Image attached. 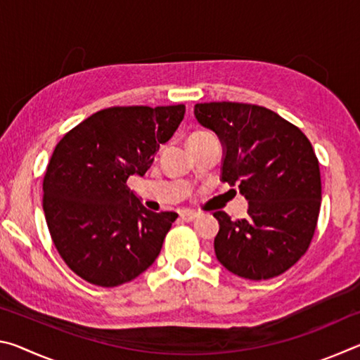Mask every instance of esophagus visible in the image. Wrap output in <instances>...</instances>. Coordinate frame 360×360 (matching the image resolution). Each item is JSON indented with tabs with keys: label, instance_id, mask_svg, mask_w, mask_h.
<instances>
[{
	"label": "esophagus",
	"instance_id": "34e87169",
	"mask_svg": "<svg viewBox=\"0 0 360 360\" xmlns=\"http://www.w3.org/2000/svg\"><path fill=\"white\" fill-rule=\"evenodd\" d=\"M179 216H181L182 221H186V222H192V221H195V219H197V212H192V211H182Z\"/></svg>",
	"mask_w": 360,
	"mask_h": 360
}]
</instances>
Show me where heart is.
<instances>
[{
    "instance_id": "b5f03b06",
    "label": "heart",
    "mask_w": 360,
    "mask_h": 360,
    "mask_svg": "<svg viewBox=\"0 0 360 360\" xmlns=\"http://www.w3.org/2000/svg\"><path fill=\"white\" fill-rule=\"evenodd\" d=\"M202 135H208L206 131H198V133H193V135L191 138H195V136H202Z\"/></svg>"
}]
</instances>
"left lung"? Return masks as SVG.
Returning <instances> with one entry per match:
<instances>
[{
  "label": "left lung",
  "mask_w": 360,
  "mask_h": 360,
  "mask_svg": "<svg viewBox=\"0 0 360 360\" xmlns=\"http://www.w3.org/2000/svg\"><path fill=\"white\" fill-rule=\"evenodd\" d=\"M193 112L224 146L221 179L249 202L246 219L214 212L217 260L252 281L279 276L308 251L318 224L321 172L311 143L264 106L212 101Z\"/></svg>",
  "instance_id": "left-lung-1"
}]
</instances>
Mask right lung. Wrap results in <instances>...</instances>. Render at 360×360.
<instances>
[{
    "label": "right lung",
    "mask_w": 360,
    "mask_h": 360,
    "mask_svg": "<svg viewBox=\"0 0 360 360\" xmlns=\"http://www.w3.org/2000/svg\"><path fill=\"white\" fill-rule=\"evenodd\" d=\"M184 112V105L101 109L56 146L42 208L58 254L87 283H129L160 254L178 214L146 210L127 179L146 174Z\"/></svg>",
    "instance_id": "obj_1"
}]
</instances>
